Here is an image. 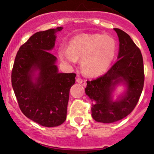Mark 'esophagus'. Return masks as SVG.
I'll return each instance as SVG.
<instances>
[{"mask_svg": "<svg viewBox=\"0 0 154 154\" xmlns=\"http://www.w3.org/2000/svg\"><path fill=\"white\" fill-rule=\"evenodd\" d=\"M76 81H77V82L78 83V84H80V85H82V86L85 87V86H86V85H87L86 81H85V80H82V79L79 78V77H77V80H76Z\"/></svg>", "mask_w": 154, "mask_h": 154, "instance_id": "esophagus-1", "label": "esophagus"}]
</instances>
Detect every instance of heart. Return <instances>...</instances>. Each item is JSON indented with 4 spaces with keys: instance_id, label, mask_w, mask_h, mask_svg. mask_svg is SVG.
I'll return each mask as SVG.
<instances>
[{
    "instance_id": "heart-1",
    "label": "heart",
    "mask_w": 154,
    "mask_h": 154,
    "mask_svg": "<svg viewBox=\"0 0 154 154\" xmlns=\"http://www.w3.org/2000/svg\"><path fill=\"white\" fill-rule=\"evenodd\" d=\"M117 45L109 35L91 33L77 35L69 42V47L60 46L58 56L68 64L81 60L82 71L90 77H97L108 70L116 57Z\"/></svg>"
}]
</instances>
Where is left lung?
I'll list each match as a JSON object with an SVG mask.
<instances>
[{
	"mask_svg": "<svg viewBox=\"0 0 154 154\" xmlns=\"http://www.w3.org/2000/svg\"><path fill=\"white\" fill-rule=\"evenodd\" d=\"M114 30L119 41L117 62L103 76L87 81L85 88L92 101V118L102 123L116 122L130 114L140 99L144 84L143 60L140 49L124 31ZM119 86H123L124 90L114 100Z\"/></svg>",
	"mask_w": 154,
	"mask_h": 154,
	"instance_id": "left-lung-1",
	"label": "left lung"
}]
</instances>
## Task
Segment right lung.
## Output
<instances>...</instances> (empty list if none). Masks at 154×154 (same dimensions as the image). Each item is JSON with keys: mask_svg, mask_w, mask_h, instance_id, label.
Masks as SVG:
<instances>
[{"mask_svg": "<svg viewBox=\"0 0 154 154\" xmlns=\"http://www.w3.org/2000/svg\"><path fill=\"white\" fill-rule=\"evenodd\" d=\"M62 29L32 35L17 53L11 73L13 90L22 113L45 127L65 122L69 89L75 83V73H59L57 58L49 53Z\"/></svg>", "mask_w": 154, "mask_h": 154, "instance_id": "1", "label": "right lung"}]
</instances>
